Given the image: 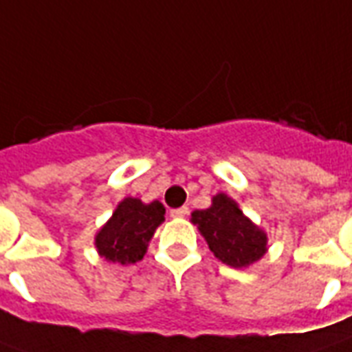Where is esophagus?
<instances>
[{
  "instance_id": "obj_1",
  "label": "esophagus",
  "mask_w": 352,
  "mask_h": 352,
  "mask_svg": "<svg viewBox=\"0 0 352 352\" xmlns=\"http://www.w3.org/2000/svg\"><path fill=\"white\" fill-rule=\"evenodd\" d=\"M187 215V208L182 206V208H174L170 210V217H186Z\"/></svg>"
}]
</instances>
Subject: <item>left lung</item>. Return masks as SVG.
<instances>
[{"instance_id":"1","label":"left lung","mask_w":352,"mask_h":352,"mask_svg":"<svg viewBox=\"0 0 352 352\" xmlns=\"http://www.w3.org/2000/svg\"><path fill=\"white\" fill-rule=\"evenodd\" d=\"M191 221L204 236L210 251L232 268H245L257 263L268 250L266 232L243 215L229 195H215L212 206L195 210Z\"/></svg>"}]
</instances>
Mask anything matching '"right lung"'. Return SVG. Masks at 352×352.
<instances>
[{"label": "right lung", "instance_id": "obj_1", "mask_svg": "<svg viewBox=\"0 0 352 352\" xmlns=\"http://www.w3.org/2000/svg\"><path fill=\"white\" fill-rule=\"evenodd\" d=\"M163 221L165 206L161 202L144 204L140 199L127 197L97 232L95 248L110 263L135 264L142 261L151 236Z\"/></svg>", "mask_w": 352, "mask_h": 352}]
</instances>
